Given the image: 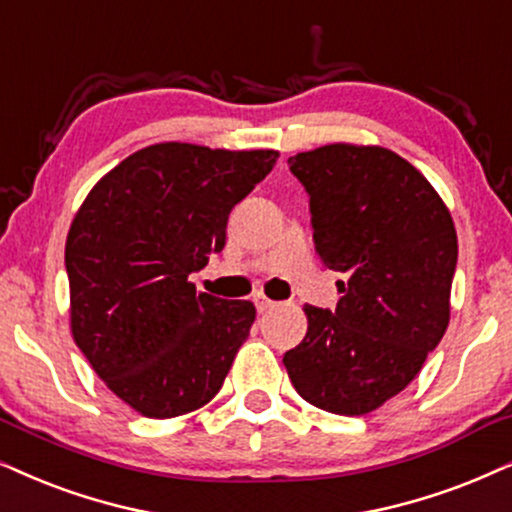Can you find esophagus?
Wrapping results in <instances>:
<instances>
[{
	"instance_id": "esophagus-1",
	"label": "esophagus",
	"mask_w": 512,
	"mask_h": 512,
	"mask_svg": "<svg viewBox=\"0 0 512 512\" xmlns=\"http://www.w3.org/2000/svg\"><path fill=\"white\" fill-rule=\"evenodd\" d=\"M254 303H256V310H258V313H265V310H272V308H275V303H272L270 298H265L263 294H256V296H254Z\"/></svg>"
}]
</instances>
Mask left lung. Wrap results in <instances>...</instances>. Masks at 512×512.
I'll list each match as a JSON object with an SVG mask.
<instances>
[{
    "label": "left lung",
    "instance_id": "left-lung-1",
    "mask_svg": "<svg viewBox=\"0 0 512 512\" xmlns=\"http://www.w3.org/2000/svg\"><path fill=\"white\" fill-rule=\"evenodd\" d=\"M289 169L310 197L317 254L348 282L334 313L305 305L308 334L282 362L305 402L369 414L414 381L447 331L454 221L426 176L386 148L324 145Z\"/></svg>",
    "mask_w": 512,
    "mask_h": 512
}]
</instances>
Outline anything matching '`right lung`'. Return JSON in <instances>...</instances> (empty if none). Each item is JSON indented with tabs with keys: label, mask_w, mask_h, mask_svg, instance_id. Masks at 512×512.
<instances>
[{
	"label": "right lung",
	"mask_w": 512,
	"mask_h": 512,
	"mask_svg": "<svg viewBox=\"0 0 512 512\" xmlns=\"http://www.w3.org/2000/svg\"><path fill=\"white\" fill-rule=\"evenodd\" d=\"M277 150L157 143L94 185L65 242L77 348L119 400L148 418L204 407L221 390L256 308L199 294L192 272Z\"/></svg>",
	"instance_id": "right-lung-1"
}]
</instances>
